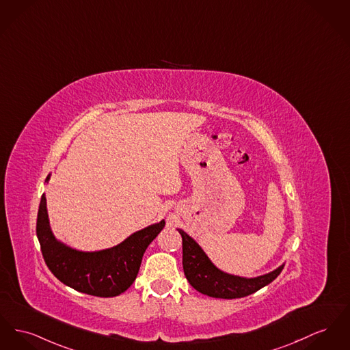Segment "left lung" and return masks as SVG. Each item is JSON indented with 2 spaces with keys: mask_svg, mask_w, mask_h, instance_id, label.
<instances>
[{
  "mask_svg": "<svg viewBox=\"0 0 350 350\" xmlns=\"http://www.w3.org/2000/svg\"><path fill=\"white\" fill-rule=\"evenodd\" d=\"M183 237V266L190 286L198 292L217 299L245 297L273 282L284 268L282 266L255 278L231 275L217 267L210 258L184 230L178 228Z\"/></svg>",
  "mask_w": 350,
  "mask_h": 350,
  "instance_id": "1",
  "label": "left lung"
}]
</instances>
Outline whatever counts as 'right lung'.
<instances>
[{
    "label": "right lung",
    "instance_id": "add662e5",
    "mask_svg": "<svg viewBox=\"0 0 350 350\" xmlns=\"http://www.w3.org/2000/svg\"><path fill=\"white\" fill-rule=\"evenodd\" d=\"M49 174L46 184L50 181ZM165 221L144 227L122 243L98 251H82L59 241L50 226L46 194H42L37 237L49 269L67 287L99 297H113L135 282L146 247L160 234Z\"/></svg>",
    "mask_w": 350,
    "mask_h": 350
}]
</instances>
